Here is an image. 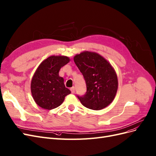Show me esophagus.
Wrapping results in <instances>:
<instances>
[{"label":"esophagus","instance_id":"34e87169","mask_svg":"<svg viewBox=\"0 0 156 156\" xmlns=\"http://www.w3.org/2000/svg\"><path fill=\"white\" fill-rule=\"evenodd\" d=\"M71 91L73 94H74L75 93V87H73L71 88Z\"/></svg>","mask_w":156,"mask_h":156}]
</instances>
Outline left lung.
<instances>
[{
	"label": "left lung",
	"mask_w": 156,
	"mask_h": 156,
	"mask_svg": "<svg viewBox=\"0 0 156 156\" xmlns=\"http://www.w3.org/2000/svg\"><path fill=\"white\" fill-rule=\"evenodd\" d=\"M83 74L87 92L78 96L83 106L93 110L107 107L114 100L118 89V78L112 65L99 54L83 51L74 57Z\"/></svg>",
	"instance_id": "1"
}]
</instances>
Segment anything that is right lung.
Masks as SVG:
<instances>
[{
	"instance_id": "1",
	"label": "right lung",
	"mask_w": 156,
	"mask_h": 156,
	"mask_svg": "<svg viewBox=\"0 0 156 156\" xmlns=\"http://www.w3.org/2000/svg\"><path fill=\"white\" fill-rule=\"evenodd\" d=\"M70 62L65 56H51L37 68L31 81L32 97L39 107L51 110L58 108L71 93L65 87L64 79L59 76V70Z\"/></svg>"
}]
</instances>
